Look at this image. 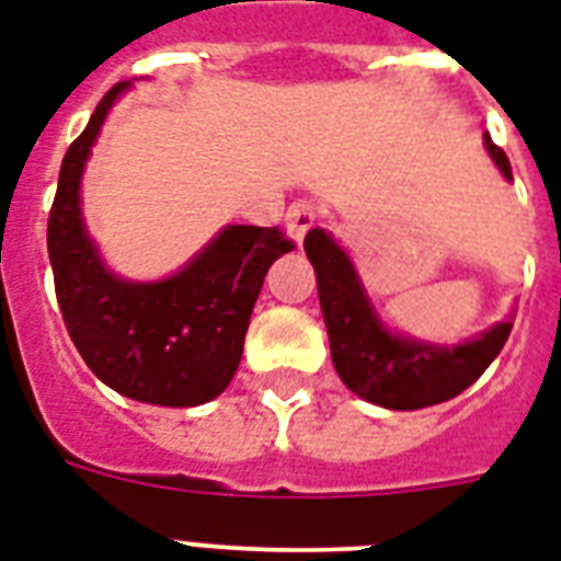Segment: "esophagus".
I'll list each match as a JSON object with an SVG mask.
<instances>
[{
  "instance_id": "1",
  "label": "esophagus",
  "mask_w": 561,
  "mask_h": 561,
  "mask_svg": "<svg viewBox=\"0 0 561 561\" xmlns=\"http://www.w3.org/2000/svg\"><path fill=\"white\" fill-rule=\"evenodd\" d=\"M314 218H317V211H314V203H311V201L290 203L288 215H285V220H288L290 236L297 238V241H302V236H306L308 229H311Z\"/></svg>"
}]
</instances>
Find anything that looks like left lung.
Returning a JSON list of instances; mask_svg holds the SVG:
<instances>
[{
	"instance_id": "obj_1",
	"label": "left lung",
	"mask_w": 561,
	"mask_h": 561,
	"mask_svg": "<svg viewBox=\"0 0 561 561\" xmlns=\"http://www.w3.org/2000/svg\"><path fill=\"white\" fill-rule=\"evenodd\" d=\"M486 151L501 174L513 180L506 153L489 134ZM306 255L314 264L334 369L352 392L381 408L419 410L460 396L497 358L513 332V323H497L460 346L410 341L378 320L350 255L325 229L308 232Z\"/></svg>"
}]
</instances>
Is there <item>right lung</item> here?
Segmentation results:
<instances>
[{
  "mask_svg": "<svg viewBox=\"0 0 561 561\" xmlns=\"http://www.w3.org/2000/svg\"><path fill=\"white\" fill-rule=\"evenodd\" d=\"M99 101L69 145L48 211V259L66 332L87 367L127 399L194 408L227 390L262 282L294 250L279 227H227L180 273L160 282L118 279L104 267L81 218V174L110 107Z\"/></svg>",
  "mask_w": 561,
  "mask_h": 561,
  "instance_id": "1",
  "label": "right lung"
}]
</instances>
